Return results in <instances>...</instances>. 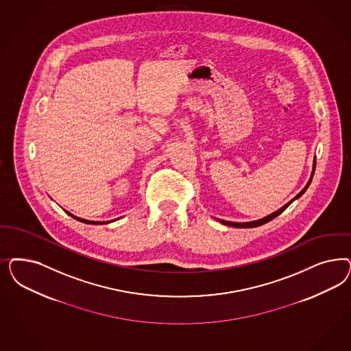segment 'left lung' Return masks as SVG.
Instances as JSON below:
<instances>
[{"instance_id":"obj_1","label":"left lung","mask_w":351,"mask_h":351,"mask_svg":"<svg viewBox=\"0 0 351 351\" xmlns=\"http://www.w3.org/2000/svg\"><path fill=\"white\" fill-rule=\"evenodd\" d=\"M314 170H315V162H314ZM314 170H313V174H311V178H310V181L308 183L306 184L305 189L301 191V193H298L295 197H294L293 200H291L289 203L285 204L283 208H280L279 210H276V212H274L272 215H267V217H265V218H262V219H258V221H253V222H245V223H238V222H228V221H222V219H218L221 223H223V225H226V226L231 227H239V228H248V227H257L261 226V225H265V223H267V222H270L272 221L275 217H278L279 215H282L284 210L291 205V204L293 203L294 200L297 199V197H300L302 193H305L306 189L308 187V184H310V182L313 180V176H314Z\"/></svg>"}]
</instances>
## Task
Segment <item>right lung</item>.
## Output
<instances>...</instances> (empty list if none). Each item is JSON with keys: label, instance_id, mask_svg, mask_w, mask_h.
Returning a JSON list of instances; mask_svg holds the SVG:
<instances>
[{"label": "right lung", "instance_id": "add662e5", "mask_svg": "<svg viewBox=\"0 0 351 351\" xmlns=\"http://www.w3.org/2000/svg\"><path fill=\"white\" fill-rule=\"evenodd\" d=\"M68 215H71V217H73V218H76V219L80 221V222H84V223H90V225H101V223H106V222H95V221H88V219H82V218H79V217L71 215V213H68ZM108 222H110V221H108ZM108 222H107V223H108Z\"/></svg>", "mask_w": 351, "mask_h": 351}]
</instances>
